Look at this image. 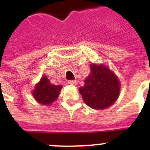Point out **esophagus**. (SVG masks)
<instances>
[{"label":"esophagus","mask_w":150,"mask_h":150,"mask_svg":"<svg viewBox=\"0 0 150 150\" xmlns=\"http://www.w3.org/2000/svg\"><path fill=\"white\" fill-rule=\"evenodd\" d=\"M68 82V84H70L71 86H75L76 85V81L75 80H69Z\"/></svg>","instance_id":"34e87169"}]
</instances>
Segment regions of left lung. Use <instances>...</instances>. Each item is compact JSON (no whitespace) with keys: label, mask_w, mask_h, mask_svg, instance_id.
Returning a JSON list of instances; mask_svg holds the SVG:
<instances>
[{"label":"left lung","mask_w":150,"mask_h":150,"mask_svg":"<svg viewBox=\"0 0 150 150\" xmlns=\"http://www.w3.org/2000/svg\"><path fill=\"white\" fill-rule=\"evenodd\" d=\"M90 73L79 92L85 103L93 109L102 110L118 98L120 83L117 78L104 65H90Z\"/></svg>","instance_id":"1"}]
</instances>
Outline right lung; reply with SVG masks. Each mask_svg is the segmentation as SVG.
<instances>
[{
	"mask_svg": "<svg viewBox=\"0 0 150 150\" xmlns=\"http://www.w3.org/2000/svg\"><path fill=\"white\" fill-rule=\"evenodd\" d=\"M61 88V86L51 84L47 78L43 76L36 86L33 95L41 104L49 105L57 99Z\"/></svg>",
	"mask_w": 150,
	"mask_h": 150,
	"instance_id": "add662e5",
	"label": "right lung"
}]
</instances>
